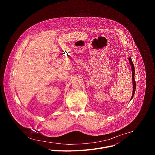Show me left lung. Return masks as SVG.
Returning a JSON list of instances; mask_svg holds the SVG:
<instances>
[{
    "label": "left lung",
    "mask_w": 155,
    "mask_h": 155,
    "mask_svg": "<svg viewBox=\"0 0 155 155\" xmlns=\"http://www.w3.org/2000/svg\"><path fill=\"white\" fill-rule=\"evenodd\" d=\"M129 63H130V66H131V69H132V83H133V91H132V97H131V99H130V100H131L132 98H133L134 93H135V91H136V81H135V78H134L135 70H134V65L133 62H132V61L131 58H129Z\"/></svg>",
    "instance_id": "obj_1"
}]
</instances>
